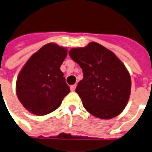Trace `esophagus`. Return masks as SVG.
Masks as SVG:
<instances>
[{"label": "esophagus", "instance_id": "esophagus-1", "mask_svg": "<svg viewBox=\"0 0 152 152\" xmlns=\"http://www.w3.org/2000/svg\"><path fill=\"white\" fill-rule=\"evenodd\" d=\"M75 89H76V84H75V85H72L71 86H70V91H75Z\"/></svg>", "mask_w": 152, "mask_h": 152}]
</instances>
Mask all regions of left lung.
Returning <instances> with one entry per match:
<instances>
[{
  "mask_svg": "<svg viewBox=\"0 0 152 152\" xmlns=\"http://www.w3.org/2000/svg\"><path fill=\"white\" fill-rule=\"evenodd\" d=\"M69 54L83 69V78L75 91L86 110L102 119L119 115L128 102L132 87L131 76L124 63L97 42L73 48Z\"/></svg>",
  "mask_w": 152,
  "mask_h": 152,
  "instance_id": "1",
  "label": "left lung"
}]
</instances>
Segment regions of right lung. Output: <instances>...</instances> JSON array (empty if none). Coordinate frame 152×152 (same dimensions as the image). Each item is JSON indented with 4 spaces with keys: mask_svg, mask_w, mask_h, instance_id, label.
Here are the masks:
<instances>
[{
    "mask_svg": "<svg viewBox=\"0 0 152 152\" xmlns=\"http://www.w3.org/2000/svg\"><path fill=\"white\" fill-rule=\"evenodd\" d=\"M67 50L49 43L28 59L18 75L16 91L21 104L36 115H47L61 105L69 87L60 66Z\"/></svg>",
    "mask_w": 152,
    "mask_h": 152,
    "instance_id": "right-lung-1",
    "label": "right lung"
}]
</instances>
